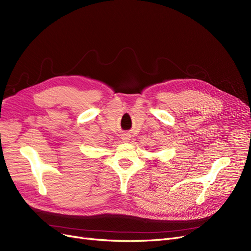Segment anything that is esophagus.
Segmentation results:
<instances>
[{"instance_id": "1", "label": "esophagus", "mask_w": 251, "mask_h": 251, "mask_svg": "<svg viewBox=\"0 0 251 251\" xmlns=\"http://www.w3.org/2000/svg\"><path fill=\"white\" fill-rule=\"evenodd\" d=\"M130 138H131V136H130V134H127V133H125V134L121 135V139H123L124 141H128V140H130Z\"/></svg>"}]
</instances>
